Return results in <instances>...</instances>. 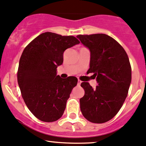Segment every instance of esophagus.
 I'll use <instances>...</instances> for the list:
<instances>
[{"label":"esophagus","mask_w":146,"mask_h":146,"mask_svg":"<svg viewBox=\"0 0 146 146\" xmlns=\"http://www.w3.org/2000/svg\"><path fill=\"white\" fill-rule=\"evenodd\" d=\"M81 83H82V81H80V80H78V86H80V85L81 84Z\"/></svg>","instance_id":"esophagus-1"}]
</instances>
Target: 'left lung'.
<instances>
[{"instance_id": "obj_1", "label": "left lung", "mask_w": 146, "mask_h": 146, "mask_svg": "<svg viewBox=\"0 0 146 146\" xmlns=\"http://www.w3.org/2000/svg\"><path fill=\"white\" fill-rule=\"evenodd\" d=\"M90 52V68L98 86L93 88L82 82L84 95L80 100V110L88 121L102 123L113 119L121 108L131 83L130 61L123 48L113 38L104 33L78 35Z\"/></svg>"}]
</instances>
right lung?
<instances>
[{
	"mask_svg": "<svg viewBox=\"0 0 146 146\" xmlns=\"http://www.w3.org/2000/svg\"><path fill=\"white\" fill-rule=\"evenodd\" d=\"M79 43L74 36L45 32L25 48L19 61L18 83L25 104L38 119L53 122L62 116L78 79L61 78L57 75V68L63 63L65 50Z\"/></svg>",
	"mask_w": 146,
	"mask_h": 146,
	"instance_id": "obj_1",
	"label": "right lung"
}]
</instances>
